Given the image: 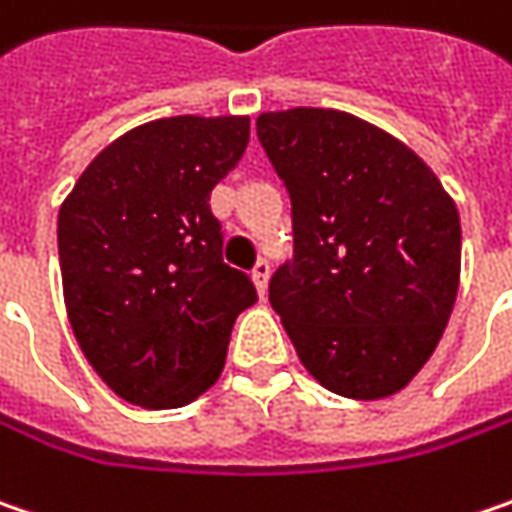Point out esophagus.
Here are the masks:
<instances>
[{"label": "esophagus", "instance_id": "esophagus-1", "mask_svg": "<svg viewBox=\"0 0 512 512\" xmlns=\"http://www.w3.org/2000/svg\"><path fill=\"white\" fill-rule=\"evenodd\" d=\"M250 276H253V282H256V291L259 296L268 294V279H270V262H256V268L250 270Z\"/></svg>", "mask_w": 512, "mask_h": 512}]
</instances>
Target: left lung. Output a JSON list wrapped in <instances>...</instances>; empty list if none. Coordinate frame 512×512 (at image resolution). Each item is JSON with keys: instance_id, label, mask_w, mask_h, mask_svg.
Segmentation results:
<instances>
[{"instance_id": "8db88e82", "label": "left lung", "mask_w": 512, "mask_h": 512, "mask_svg": "<svg viewBox=\"0 0 512 512\" xmlns=\"http://www.w3.org/2000/svg\"><path fill=\"white\" fill-rule=\"evenodd\" d=\"M256 132L291 195L294 259L273 273L270 305L302 366L334 395H395L455 305V201L406 143L348 112H265Z\"/></svg>"}]
</instances>
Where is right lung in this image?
<instances>
[{"label": "right lung", "mask_w": 512, "mask_h": 512, "mask_svg": "<svg viewBox=\"0 0 512 512\" xmlns=\"http://www.w3.org/2000/svg\"><path fill=\"white\" fill-rule=\"evenodd\" d=\"M250 117L149 120L112 141L60 207L68 322L123 400L178 409L224 369L233 322L256 302L221 259L210 192L242 161Z\"/></svg>", "instance_id": "1"}]
</instances>
